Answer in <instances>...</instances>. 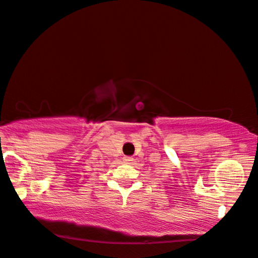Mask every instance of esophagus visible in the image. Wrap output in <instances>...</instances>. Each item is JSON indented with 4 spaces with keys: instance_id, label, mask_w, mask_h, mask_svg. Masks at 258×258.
<instances>
[{
    "instance_id": "obj_1",
    "label": "esophagus",
    "mask_w": 258,
    "mask_h": 258,
    "mask_svg": "<svg viewBox=\"0 0 258 258\" xmlns=\"http://www.w3.org/2000/svg\"><path fill=\"white\" fill-rule=\"evenodd\" d=\"M123 162L130 164V163H133V162H134V158H133V157L125 156V157H123Z\"/></svg>"
}]
</instances>
